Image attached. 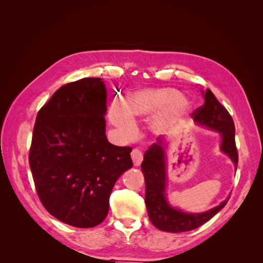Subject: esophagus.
I'll return each mask as SVG.
<instances>
[{
	"label": "esophagus",
	"mask_w": 263,
	"mask_h": 263,
	"mask_svg": "<svg viewBox=\"0 0 263 263\" xmlns=\"http://www.w3.org/2000/svg\"><path fill=\"white\" fill-rule=\"evenodd\" d=\"M130 156H132V159H133L134 165H135V166L140 165V163H141V161H142V154H141V151L138 150V149H133Z\"/></svg>",
	"instance_id": "esophagus-1"
}]
</instances>
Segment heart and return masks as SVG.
Listing matches in <instances>:
<instances>
[{"label": "heart", "mask_w": 263, "mask_h": 263, "mask_svg": "<svg viewBox=\"0 0 263 263\" xmlns=\"http://www.w3.org/2000/svg\"><path fill=\"white\" fill-rule=\"evenodd\" d=\"M189 109L190 102L177 89H148L130 94L125 104L114 100L109 107V118L124 137L132 138L137 130L135 118L148 117L162 110L151 125L155 133L160 134L179 127Z\"/></svg>", "instance_id": "1"}]
</instances>
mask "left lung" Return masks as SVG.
Returning a JSON list of instances; mask_svg holds the SVG:
<instances>
[{"instance_id": "1", "label": "left lung", "mask_w": 263, "mask_h": 263, "mask_svg": "<svg viewBox=\"0 0 263 263\" xmlns=\"http://www.w3.org/2000/svg\"><path fill=\"white\" fill-rule=\"evenodd\" d=\"M205 102L192 113L194 121L221 135V151L229 156L235 166L238 165V151L235 141V124L228 110L208 89L204 93ZM146 183L145 201L149 218L154 226L162 232L183 233L202 226L214 217L227 204L229 197L216 208L201 214H186L174 210L165 201V165L164 146L160 139L151 145L145 153L141 163Z\"/></svg>"}]
</instances>
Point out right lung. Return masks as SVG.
<instances>
[{"instance_id": "obj_1", "label": "right lung", "mask_w": 263, "mask_h": 263, "mask_svg": "<svg viewBox=\"0 0 263 263\" xmlns=\"http://www.w3.org/2000/svg\"><path fill=\"white\" fill-rule=\"evenodd\" d=\"M106 89L100 78L62 85L39 109L29 149V166L44 208L78 228L105 219L109 196L133 166L132 147L105 135Z\"/></svg>"}]
</instances>
